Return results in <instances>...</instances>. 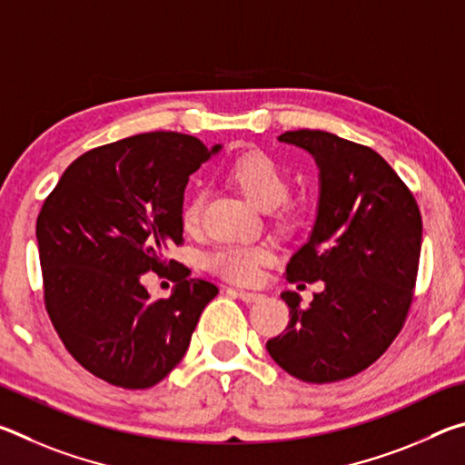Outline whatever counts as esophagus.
<instances>
[{
	"label": "esophagus",
	"mask_w": 465,
	"mask_h": 465,
	"mask_svg": "<svg viewBox=\"0 0 465 465\" xmlns=\"http://www.w3.org/2000/svg\"><path fill=\"white\" fill-rule=\"evenodd\" d=\"M230 291H233L235 295H238L242 302H246V303H254V302H261V299L264 297L262 293H252V291H243V289H230Z\"/></svg>",
	"instance_id": "esophagus-1"
}]
</instances>
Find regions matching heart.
<instances>
[{"label": "heart", "instance_id": "b5f03b06", "mask_svg": "<svg viewBox=\"0 0 465 465\" xmlns=\"http://www.w3.org/2000/svg\"><path fill=\"white\" fill-rule=\"evenodd\" d=\"M227 180L261 211L277 209L274 219L282 230H293L302 217L297 204L289 203L291 174L287 168L264 152L240 153L227 166ZM204 194L194 193L184 201L180 209V222L184 230H196L201 223ZM272 261V250L262 242H227L211 248L203 262L217 277L225 281L250 285L261 277V269Z\"/></svg>", "mask_w": 465, "mask_h": 465}]
</instances>
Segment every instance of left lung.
<instances>
[{"instance_id":"left-lung-1","label":"left lung","mask_w":465,"mask_h":465,"mask_svg":"<svg viewBox=\"0 0 465 465\" xmlns=\"http://www.w3.org/2000/svg\"><path fill=\"white\" fill-rule=\"evenodd\" d=\"M279 141L308 149L320 166V209L308 243L285 271L289 282L324 281L310 308L285 291V332L266 342L281 369L308 383L365 371L411 312L422 219L411 188L371 147L326 131H287Z\"/></svg>"}]
</instances>
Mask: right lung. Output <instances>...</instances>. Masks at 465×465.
Masks as SVG:
<instances>
[{
    "instance_id": "right-lung-1",
    "label": "right lung",
    "mask_w": 465,
    "mask_h": 465,
    "mask_svg": "<svg viewBox=\"0 0 465 465\" xmlns=\"http://www.w3.org/2000/svg\"><path fill=\"white\" fill-rule=\"evenodd\" d=\"M217 149L172 131L94 147L43 203L36 240L46 313L69 355L110 385L160 383L186 355L204 305L219 293L163 256L184 242L188 176ZM145 272L170 276L175 293L149 298Z\"/></svg>"
}]
</instances>
